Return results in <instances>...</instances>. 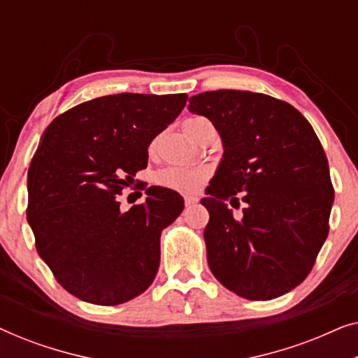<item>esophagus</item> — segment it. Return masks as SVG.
Wrapping results in <instances>:
<instances>
[{"instance_id":"esophagus-1","label":"esophagus","mask_w":358,"mask_h":358,"mask_svg":"<svg viewBox=\"0 0 358 358\" xmlns=\"http://www.w3.org/2000/svg\"><path fill=\"white\" fill-rule=\"evenodd\" d=\"M197 202H199V199L194 197V195H185V197H184L185 207H190V205H194V203H197Z\"/></svg>"}]
</instances>
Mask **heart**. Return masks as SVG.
<instances>
[{
  "label": "heart",
  "mask_w": 358,
  "mask_h": 358,
  "mask_svg": "<svg viewBox=\"0 0 358 358\" xmlns=\"http://www.w3.org/2000/svg\"><path fill=\"white\" fill-rule=\"evenodd\" d=\"M200 117H192L184 122V127L192 122L199 120ZM208 178L207 168H199V166H169L156 173V184L163 185L166 189H173L176 192L192 194L197 192L205 180Z\"/></svg>",
  "instance_id": "obj_1"
}]
</instances>
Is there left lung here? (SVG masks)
<instances>
[{
  "instance_id": "obj_1",
  "label": "left lung",
  "mask_w": 358,
  "mask_h": 358,
  "mask_svg": "<svg viewBox=\"0 0 358 358\" xmlns=\"http://www.w3.org/2000/svg\"><path fill=\"white\" fill-rule=\"evenodd\" d=\"M220 134L223 158L200 202L210 271L248 300H272L305 280L329 233L334 202L324 150L288 102L251 91H207L189 99ZM239 194L243 217L227 208Z\"/></svg>"
}]
</instances>
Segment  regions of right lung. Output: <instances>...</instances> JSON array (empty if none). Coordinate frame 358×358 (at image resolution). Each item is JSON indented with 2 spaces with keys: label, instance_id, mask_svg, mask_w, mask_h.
Listing matches in <instances>:
<instances>
[{
  "label": "right lung",
  "instance_id": "add662e5",
  "mask_svg": "<svg viewBox=\"0 0 358 358\" xmlns=\"http://www.w3.org/2000/svg\"><path fill=\"white\" fill-rule=\"evenodd\" d=\"M187 94L102 96L58 115L27 173V222L38 256L83 301L114 306L138 296L159 267V236L184 210L176 190L151 185L143 203L117 195L148 164V146Z\"/></svg>",
  "mask_w": 358,
  "mask_h": 358
}]
</instances>
